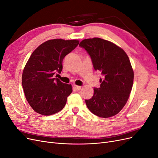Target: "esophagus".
Instances as JSON below:
<instances>
[{
  "instance_id": "1",
  "label": "esophagus",
  "mask_w": 158,
  "mask_h": 158,
  "mask_svg": "<svg viewBox=\"0 0 158 158\" xmlns=\"http://www.w3.org/2000/svg\"><path fill=\"white\" fill-rule=\"evenodd\" d=\"M73 88L75 90H77V91H78L81 89V86H79V85H74Z\"/></svg>"
}]
</instances>
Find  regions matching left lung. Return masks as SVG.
<instances>
[{"mask_svg": "<svg viewBox=\"0 0 158 158\" xmlns=\"http://www.w3.org/2000/svg\"><path fill=\"white\" fill-rule=\"evenodd\" d=\"M79 46L90 56L95 70L103 76L92 98L85 100L88 109L100 117L115 115L125 106L132 88L134 72L128 56L121 47L98 37L84 40Z\"/></svg>", "mask_w": 158, "mask_h": 158, "instance_id": "left-lung-1", "label": "left lung"}]
</instances>
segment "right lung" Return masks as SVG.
Instances as JSON below:
<instances>
[{
  "instance_id": "add662e5",
  "label": "right lung",
  "mask_w": 158,
  "mask_h": 158,
  "mask_svg": "<svg viewBox=\"0 0 158 158\" xmlns=\"http://www.w3.org/2000/svg\"><path fill=\"white\" fill-rule=\"evenodd\" d=\"M78 44L76 40H51L32 52L23 71L22 86L27 102L35 112L51 115L64 108L73 88L53 76L61 73L63 59Z\"/></svg>"
}]
</instances>
